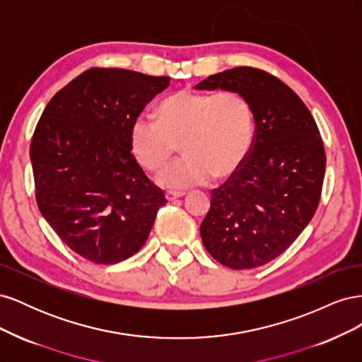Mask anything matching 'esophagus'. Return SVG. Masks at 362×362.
Listing matches in <instances>:
<instances>
[{
    "instance_id": "esophagus-1",
    "label": "esophagus",
    "mask_w": 362,
    "mask_h": 362,
    "mask_svg": "<svg viewBox=\"0 0 362 362\" xmlns=\"http://www.w3.org/2000/svg\"><path fill=\"white\" fill-rule=\"evenodd\" d=\"M182 196H184L182 192H172V190L166 192V199L168 201H175V199H178V198H182Z\"/></svg>"
}]
</instances>
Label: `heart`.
Segmentation results:
<instances>
[{"label": "heart", "instance_id": "heart-1", "mask_svg": "<svg viewBox=\"0 0 362 362\" xmlns=\"http://www.w3.org/2000/svg\"><path fill=\"white\" fill-rule=\"evenodd\" d=\"M254 139V113L237 92L180 90L163 100L157 122L139 117L131 128V151L141 168L160 172L178 154L184 158L158 175V184L182 190L234 175Z\"/></svg>", "mask_w": 362, "mask_h": 362}]
</instances>
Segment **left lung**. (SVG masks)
Listing matches in <instances>:
<instances>
[{
	"instance_id": "left-lung-1",
	"label": "left lung",
	"mask_w": 362,
	"mask_h": 362,
	"mask_svg": "<svg viewBox=\"0 0 362 362\" xmlns=\"http://www.w3.org/2000/svg\"><path fill=\"white\" fill-rule=\"evenodd\" d=\"M194 89L243 95L255 120L246 160L211 192L204 246L226 267L264 266L290 247L319 206L326 168L319 128L300 98L261 69H228Z\"/></svg>"
}]
</instances>
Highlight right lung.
Instances as JSON below:
<instances>
[{"instance_id": "add662e5", "label": "right lung", "mask_w": 362, "mask_h": 362, "mask_svg": "<svg viewBox=\"0 0 362 362\" xmlns=\"http://www.w3.org/2000/svg\"><path fill=\"white\" fill-rule=\"evenodd\" d=\"M169 76L92 68L51 98L33 134L37 206L74 252L116 264L145 245L164 193L131 154V128Z\"/></svg>"}]
</instances>
